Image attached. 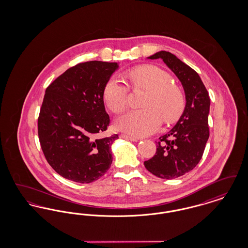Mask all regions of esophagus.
<instances>
[{"instance_id": "obj_1", "label": "esophagus", "mask_w": 248, "mask_h": 248, "mask_svg": "<svg viewBox=\"0 0 248 248\" xmlns=\"http://www.w3.org/2000/svg\"><path fill=\"white\" fill-rule=\"evenodd\" d=\"M121 138L123 139H126L130 141H139L140 139L136 138V137H133V136H129V135H126V134H121Z\"/></svg>"}]
</instances>
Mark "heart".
<instances>
[{"label":"heart","instance_id":"b5f03b06","mask_svg":"<svg viewBox=\"0 0 248 248\" xmlns=\"http://www.w3.org/2000/svg\"><path fill=\"white\" fill-rule=\"evenodd\" d=\"M130 80L135 86L149 90L140 109H134L121 115L115 122L119 130L134 137H144L154 133L162 124L175 122L182 113L184 97L171 76L155 66H142L130 71ZM128 86L117 77L108 80L103 89V99L113 112L127 107Z\"/></svg>","mask_w":248,"mask_h":248}]
</instances>
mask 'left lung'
I'll use <instances>...</instances> for the list:
<instances>
[{
    "label": "left lung",
    "mask_w": 248,
    "mask_h": 248,
    "mask_svg": "<svg viewBox=\"0 0 248 248\" xmlns=\"http://www.w3.org/2000/svg\"><path fill=\"white\" fill-rule=\"evenodd\" d=\"M149 59H163L183 86L186 105L176 125L159 138L154 157L144 162L154 176L173 179L191 171L202 159L209 138L210 97L199 74L169 52L160 51Z\"/></svg>",
    "instance_id": "left-lung-1"
}]
</instances>
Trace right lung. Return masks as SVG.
<instances>
[{
  "mask_svg": "<svg viewBox=\"0 0 248 248\" xmlns=\"http://www.w3.org/2000/svg\"><path fill=\"white\" fill-rule=\"evenodd\" d=\"M116 62L88 61L65 71L46 90L38 118V135L48 164L61 177L91 183L112 163L118 135L101 138L109 124L103 89Z\"/></svg>",
  "mask_w": 248,
  "mask_h": 248,
  "instance_id": "1",
  "label": "right lung"
}]
</instances>
